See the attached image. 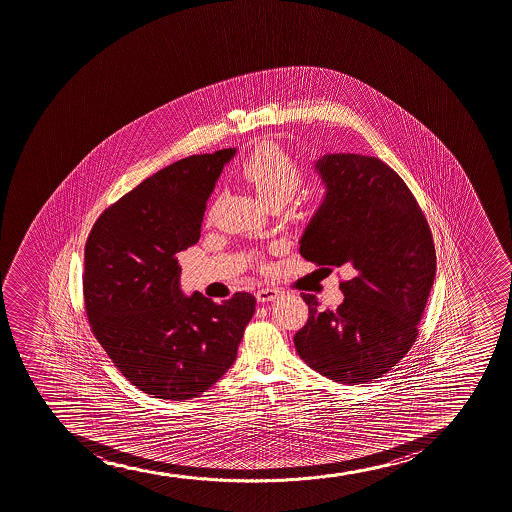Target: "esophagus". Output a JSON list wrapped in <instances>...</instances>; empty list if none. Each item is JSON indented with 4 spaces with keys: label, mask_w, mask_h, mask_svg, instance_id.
<instances>
[{
    "label": "esophagus",
    "mask_w": 512,
    "mask_h": 512,
    "mask_svg": "<svg viewBox=\"0 0 512 512\" xmlns=\"http://www.w3.org/2000/svg\"><path fill=\"white\" fill-rule=\"evenodd\" d=\"M277 294H279V291L277 289L272 288H262L255 293V298H257V301L259 303H267V301H274V299L277 298Z\"/></svg>",
    "instance_id": "34e87169"
}]
</instances>
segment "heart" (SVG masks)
<instances>
[{
  "mask_svg": "<svg viewBox=\"0 0 512 512\" xmlns=\"http://www.w3.org/2000/svg\"><path fill=\"white\" fill-rule=\"evenodd\" d=\"M248 184L267 204L286 202L305 180V170L276 143L260 144L240 167Z\"/></svg>",
  "mask_w": 512,
  "mask_h": 512,
  "instance_id": "heart-1",
  "label": "heart"
}]
</instances>
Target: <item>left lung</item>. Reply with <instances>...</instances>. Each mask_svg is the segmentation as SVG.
Returning <instances> with one entry per match:
<instances>
[{"label":"left lung","instance_id":"obj_1","mask_svg":"<svg viewBox=\"0 0 512 512\" xmlns=\"http://www.w3.org/2000/svg\"><path fill=\"white\" fill-rule=\"evenodd\" d=\"M315 168L327 194L299 253L328 272L345 267L352 277L340 282L337 310H320L313 294H301L310 315L294 347L328 379L364 385L414 345L436 276V248L414 194L379 158L325 155Z\"/></svg>","mask_w":512,"mask_h":512}]
</instances>
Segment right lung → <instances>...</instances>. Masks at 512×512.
<instances>
[{"mask_svg": "<svg viewBox=\"0 0 512 512\" xmlns=\"http://www.w3.org/2000/svg\"><path fill=\"white\" fill-rule=\"evenodd\" d=\"M235 148L178 160L107 207L85 245L88 322L131 385L189 400L235 362L255 296L223 303L180 291L177 255L201 238L202 216Z\"/></svg>", "mask_w": 512, "mask_h": 512, "instance_id": "right-lung-1", "label": "right lung"}]
</instances>
